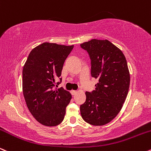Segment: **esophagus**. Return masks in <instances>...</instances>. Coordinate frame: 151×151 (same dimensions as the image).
Returning a JSON list of instances; mask_svg holds the SVG:
<instances>
[{"mask_svg": "<svg viewBox=\"0 0 151 151\" xmlns=\"http://www.w3.org/2000/svg\"><path fill=\"white\" fill-rule=\"evenodd\" d=\"M70 93H71L72 95H75L77 93V91H76V90H71V92H70Z\"/></svg>", "mask_w": 151, "mask_h": 151, "instance_id": "obj_1", "label": "esophagus"}]
</instances>
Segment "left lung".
I'll use <instances>...</instances> for the list:
<instances>
[{"label": "left lung", "mask_w": 151, "mask_h": 151, "mask_svg": "<svg viewBox=\"0 0 151 151\" xmlns=\"http://www.w3.org/2000/svg\"><path fill=\"white\" fill-rule=\"evenodd\" d=\"M91 59V76L98 79L80 107L85 122L94 126L110 122L121 111L130 85V74L123 52L109 40L93 39L81 44Z\"/></svg>", "instance_id": "1"}]
</instances>
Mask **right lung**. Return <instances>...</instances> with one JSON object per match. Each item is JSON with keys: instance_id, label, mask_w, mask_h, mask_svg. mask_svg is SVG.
<instances>
[{"instance_id": "right-lung-1", "label": "right lung", "mask_w": 151, "mask_h": 151, "mask_svg": "<svg viewBox=\"0 0 151 151\" xmlns=\"http://www.w3.org/2000/svg\"><path fill=\"white\" fill-rule=\"evenodd\" d=\"M73 45L44 42L29 53L22 70V92L27 106L37 122L55 127L63 122L72 96L63 88L54 90L65 60ZM61 82V78H60Z\"/></svg>"}]
</instances>
